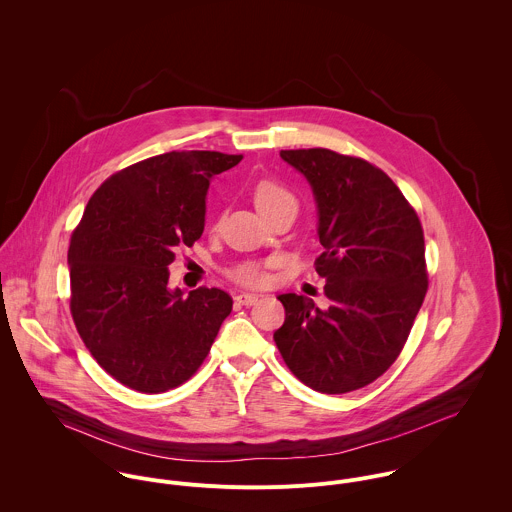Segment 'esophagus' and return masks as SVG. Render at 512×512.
<instances>
[{
  "mask_svg": "<svg viewBox=\"0 0 512 512\" xmlns=\"http://www.w3.org/2000/svg\"><path fill=\"white\" fill-rule=\"evenodd\" d=\"M258 299H260V295H256V293H236L234 295V301L240 305H254V303H258Z\"/></svg>",
  "mask_w": 512,
  "mask_h": 512,
  "instance_id": "obj_1",
  "label": "esophagus"
}]
</instances>
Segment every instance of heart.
I'll return each instance as SVG.
<instances>
[{
  "instance_id": "obj_1",
  "label": "heart",
  "mask_w": 512,
  "mask_h": 512,
  "mask_svg": "<svg viewBox=\"0 0 512 512\" xmlns=\"http://www.w3.org/2000/svg\"><path fill=\"white\" fill-rule=\"evenodd\" d=\"M254 203L258 207V211L266 217L268 213L280 209V207H288L292 205L295 207V197L292 193L276 183V181H260L254 189ZM230 278L242 286H248V288H256V286H262L266 284V272L260 264L256 262H244V264H238L236 268L230 270Z\"/></svg>"
}]
</instances>
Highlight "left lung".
<instances>
[{
	"label": "left lung",
	"instance_id": "obj_1",
	"mask_svg": "<svg viewBox=\"0 0 512 512\" xmlns=\"http://www.w3.org/2000/svg\"><path fill=\"white\" fill-rule=\"evenodd\" d=\"M311 185L323 246L315 270L331 301L282 293L274 341L293 374L323 394L359 390L398 359L428 292L424 230L394 181L361 157L282 149Z\"/></svg>",
	"mask_w": 512,
	"mask_h": 512
}]
</instances>
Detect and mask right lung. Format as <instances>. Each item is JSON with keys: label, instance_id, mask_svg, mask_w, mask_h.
I'll return each instance as SVG.
<instances>
[{"label": "right lung", "instance_id": "right-lung-1", "mask_svg": "<svg viewBox=\"0 0 512 512\" xmlns=\"http://www.w3.org/2000/svg\"><path fill=\"white\" fill-rule=\"evenodd\" d=\"M242 155L169 151L106 179L69 246L71 313L90 355L124 386L159 394L207 359L232 297L169 288L179 246L205 230L211 179Z\"/></svg>", "mask_w": 512, "mask_h": 512}]
</instances>
